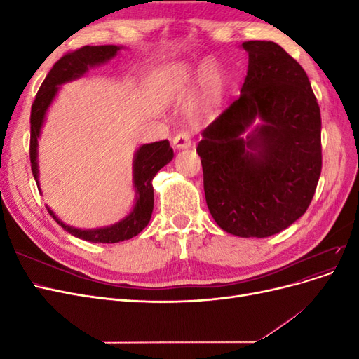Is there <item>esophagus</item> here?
Returning <instances> with one entry per match:
<instances>
[{
    "label": "esophagus",
    "mask_w": 359,
    "mask_h": 359,
    "mask_svg": "<svg viewBox=\"0 0 359 359\" xmlns=\"http://www.w3.org/2000/svg\"><path fill=\"white\" fill-rule=\"evenodd\" d=\"M190 145H191V140H190V135L187 132H181L175 137H173V147H175L177 149L189 148Z\"/></svg>",
    "instance_id": "esophagus-1"
}]
</instances>
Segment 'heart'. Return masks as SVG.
Masks as SVG:
<instances>
[{
    "instance_id": "1",
    "label": "heart",
    "mask_w": 359,
    "mask_h": 359,
    "mask_svg": "<svg viewBox=\"0 0 359 359\" xmlns=\"http://www.w3.org/2000/svg\"><path fill=\"white\" fill-rule=\"evenodd\" d=\"M196 74L199 76L202 90L206 97V103H208L210 109H212L214 106L219 104L222 99V94L226 85V73L220 64H217L214 61L202 62L194 67H182L177 72L178 86L189 83Z\"/></svg>"
}]
</instances>
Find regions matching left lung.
<instances>
[{
	"instance_id": "8db88e82",
	"label": "left lung",
	"mask_w": 359,
	"mask_h": 359,
	"mask_svg": "<svg viewBox=\"0 0 359 359\" xmlns=\"http://www.w3.org/2000/svg\"><path fill=\"white\" fill-rule=\"evenodd\" d=\"M243 48L241 95L203 130L196 151L215 223L236 236L265 238L295 223L314 196L320 109L307 73L283 48L260 40Z\"/></svg>"
}]
</instances>
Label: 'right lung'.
<instances>
[{
    "mask_svg": "<svg viewBox=\"0 0 359 359\" xmlns=\"http://www.w3.org/2000/svg\"><path fill=\"white\" fill-rule=\"evenodd\" d=\"M121 46L104 45V46H83L78 50H73L61 57L48 76L43 81L40 90L36 95V100L31 106V139H29V160L31 170L39 186V161H37V147L41 126L45 123V116L52 104L53 99L60 90V85L74 81L83 76L91 67L100 66L112 60ZM173 158V149L169 145V140L145 144L139 147L133 158V187L136 191V202L133 210L127 217L115 224L97 227V229H78V227L62 223L49 206H46L49 214L53 217L64 231L73 236L90 243H104L112 244L130 240L142 232L151 220V214L154 208V189L153 178L156 173Z\"/></svg>",
    "mask_w": 359,
    "mask_h": 359,
    "instance_id": "right-lung-1",
    "label": "right lung"
}]
</instances>
